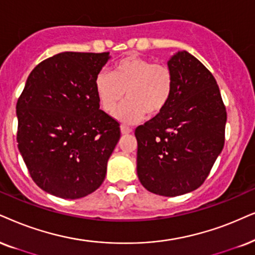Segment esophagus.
Returning <instances> with one entry per match:
<instances>
[{
	"label": "esophagus",
	"mask_w": 255,
	"mask_h": 255,
	"mask_svg": "<svg viewBox=\"0 0 255 255\" xmlns=\"http://www.w3.org/2000/svg\"><path fill=\"white\" fill-rule=\"evenodd\" d=\"M131 131H133V129H131L130 127H128V126H125V125L121 126V133L122 134H129V133H131Z\"/></svg>",
	"instance_id": "34e87169"
}]
</instances>
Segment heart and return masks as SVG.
<instances>
[{"label": "heart", "instance_id": "heart-1", "mask_svg": "<svg viewBox=\"0 0 255 255\" xmlns=\"http://www.w3.org/2000/svg\"><path fill=\"white\" fill-rule=\"evenodd\" d=\"M95 93L106 113L114 112L124 99L115 117L126 124L155 118L165 111L173 95L174 74L167 64L135 54L119 60L112 73L100 72L95 77Z\"/></svg>", "mask_w": 255, "mask_h": 255}]
</instances>
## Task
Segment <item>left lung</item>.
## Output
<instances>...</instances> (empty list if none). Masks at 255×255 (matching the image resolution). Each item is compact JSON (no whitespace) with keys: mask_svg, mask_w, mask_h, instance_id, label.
Here are the masks:
<instances>
[{"mask_svg":"<svg viewBox=\"0 0 255 255\" xmlns=\"http://www.w3.org/2000/svg\"><path fill=\"white\" fill-rule=\"evenodd\" d=\"M173 95L160 115L138 126L137 176L147 191L178 196L207 179L225 143L227 113L212 73L187 51L168 61Z\"/></svg>","mask_w":255,"mask_h":255,"instance_id":"obj_1","label":"left lung"}]
</instances>
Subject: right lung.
Returning a JSON list of instances; mask_svg holds the SVG:
<instances>
[{
    "mask_svg": "<svg viewBox=\"0 0 255 255\" xmlns=\"http://www.w3.org/2000/svg\"><path fill=\"white\" fill-rule=\"evenodd\" d=\"M109 53L66 51L29 74L16 104L17 146L34 182L80 199L104 182L120 124L100 109L95 77Z\"/></svg>",
    "mask_w": 255,
    "mask_h": 255,
    "instance_id": "obj_1",
    "label": "right lung"
}]
</instances>
